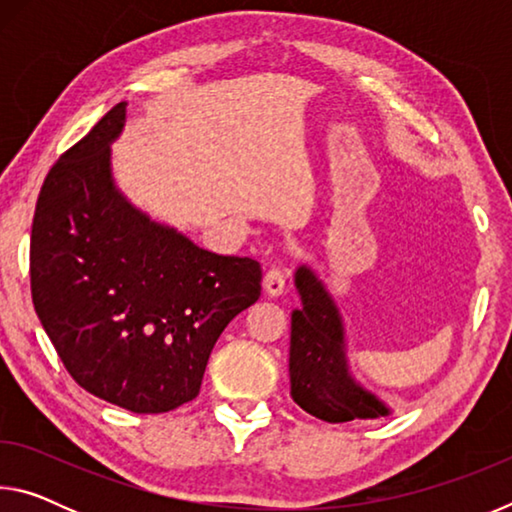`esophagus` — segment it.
<instances>
[{
  "label": "esophagus",
  "instance_id": "34e87169",
  "mask_svg": "<svg viewBox=\"0 0 512 512\" xmlns=\"http://www.w3.org/2000/svg\"><path fill=\"white\" fill-rule=\"evenodd\" d=\"M284 287H287V273H284V268L273 266L271 271L264 275V291H266V296H271V298L282 296Z\"/></svg>",
  "mask_w": 512,
  "mask_h": 512
}]
</instances>
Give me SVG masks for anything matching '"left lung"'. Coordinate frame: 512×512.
Listing matches in <instances>:
<instances>
[{
  "label": "left lung",
  "mask_w": 512,
  "mask_h": 512,
  "mask_svg": "<svg viewBox=\"0 0 512 512\" xmlns=\"http://www.w3.org/2000/svg\"><path fill=\"white\" fill-rule=\"evenodd\" d=\"M296 289L302 307L291 314L289 377L293 402L325 422L391 415V409L377 395L352 377L341 311L323 280L307 264L298 266Z\"/></svg>",
  "instance_id": "left-lung-1"
}]
</instances>
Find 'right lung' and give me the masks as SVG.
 Masks as SVG:
<instances>
[{
	"mask_svg": "<svg viewBox=\"0 0 512 512\" xmlns=\"http://www.w3.org/2000/svg\"><path fill=\"white\" fill-rule=\"evenodd\" d=\"M126 103L60 155L31 228L33 307L69 375L133 413L192 402L216 339L257 302L262 268L216 255L119 192L110 144Z\"/></svg>",
	"mask_w": 512,
	"mask_h": 512,
	"instance_id": "1",
	"label": "right lung"
}]
</instances>
